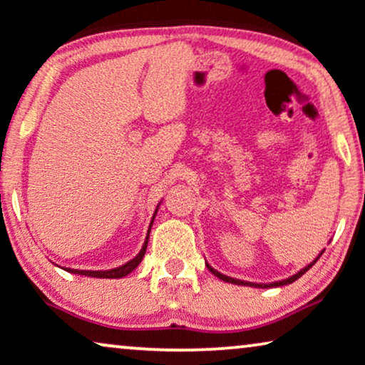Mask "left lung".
I'll return each mask as SVG.
<instances>
[{
	"instance_id": "1",
	"label": "left lung",
	"mask_w": 365,
	"mask_h": 365,
	"mask_svg": "<svg viewBox=\"0 0 365 365\" xmlns=\"http://www.w3.org/2000/svg\"><path fill=\"white\" fill-rule=\"evenodd\" d=\"M322 253H324V251H322ZM322 253H321V255H322ZM321 255H319V256H317V258H316L314 261H312V263H311V264H307L304 269H301V271H299V273H297V274H294V276H291V278H287V279H283V281H276V283H271V284H255V283H246V281L233 279V278H230V276H225V274H222V273H218V271H217V269H213V268H212V266H208V264H207V266H208V269H210V271H212V273H213L215 276H217V278H220V279H223V281H227V283H233V284H246V286H255V287H276V286H284V284H289V283H292V281H296L297 278H301V276H302V274H304V273H306V271L311 268V266H314V263H316V261L321 258Z\"/></svg>"
}]
</instances>
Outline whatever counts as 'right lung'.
I'll list each match as a JSON object with an SVG mask.
<instances>
[{"label":"right lung","instance_id":"add662e5","mask_svg":"<svg viewBox=\"0 0 365 365\" xmlns=\"http://www.w3.org/2000/svg\"><path fill=\"white\" fill-rule=\"evenodd\" d=\"M157 213V212H155ZM153 218H155V215H153ZM153 223V220H152ZM150 223V227H152ZM148 233H150V228H148ZM147 243H148V235L145 238V243H143L140 253H138L135 258L130 259L129 263L119 266V268H114V269H107V271H82V269H71L68 268L66 271H69V273H74V274H82V276H91V278H109V279H117V278H124L129 273H132L133 269L137 268L138 264H140V261L143 258V255H145V250H147Z\"/></svg>","mask_w":365,"mask_h":365}]
</instances>
